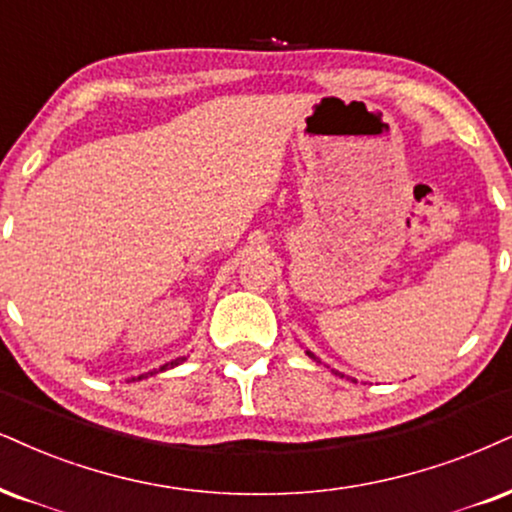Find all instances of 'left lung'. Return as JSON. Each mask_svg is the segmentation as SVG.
Wrapping results in <instances>:
<instances>
[{
	"mask_svg": "<svg viewBox=\"0 0 512 512\" xmlns=\"http://www.w3.org/2000/svg\"><path fill=\"white\" fill-rule=\"evenodd\" d=\"M306 353L313 358V361H318V356H315V353H311V351H306ZM318 363H320V361H318ZM337 375H342V372H337ZM342 377H344V375H342Z\"/></svg>",
	"mask_w": 512,
	"mask_h": 512,
	"instance_id": "8db88e82",
	"label": "left lung"
}]
</instances>
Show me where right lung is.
<instances>
[{
	"label": "right lung",
	"instance_id": "1",
	"mask_svg": "<svg viewBox=\"0 0 512 512\" xmlns=\"http://www.w3.org/2000/svg\"><path fill=\"white\" fill-rule=\"evenodd\" d=\"M180 363H185V356L175 358V361H170V363H163L159 370H151V372H144V375H140V377H132L130 382H135V380H144V377H149V375H156V372H163V370H170V368H175V365H180Z\"/></svg>",
	"mask_w": 512,
	"mask_h": 512
}]
</instances>
